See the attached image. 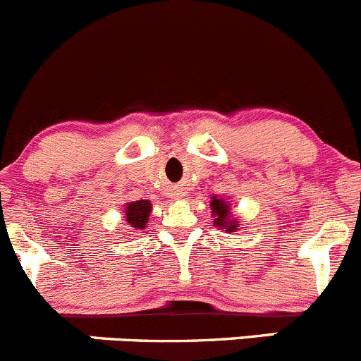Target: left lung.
Masks as SVG:
<instances>
[{
  "mask_svg": "<svg viewBox=\"0 0 361 361\" xmlns=\"http://www.w3.org/2000/svg\"><path fill=\"white\" fill-rule=\"evenodd\" d=\"M210 209H212L214 216V226L224 230L226 233L238 230V219L231 214L230 203L224 198H217L212 196V202H210Z\"/></svg>",
  "mask_w": 361,
  "mask_h": 361,
  "instance_id": "obj_1",
  "label": "left lung"
}]
</instances>
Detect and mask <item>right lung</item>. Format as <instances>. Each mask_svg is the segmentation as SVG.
Instances as JSON below:
<instances>
[{
    "label": "right lung",
    "instance_id": "add662e5",
    "mask_svg": "<svg viewBox=\"0 0 361 361\" xmlns=\"http://www.w3.org/2000/svg\"><path fill=\"white\" fill-rule=\"evenodd\" d=\"M152 203L149 200H137L124 205V219L130 230H144L151 219Z\"/></svg>",
    "mask_w": 361,
    "mask_h": 361
}]
</instances>
